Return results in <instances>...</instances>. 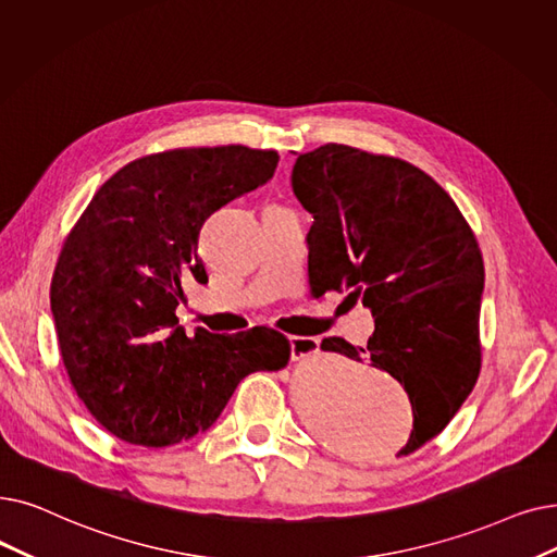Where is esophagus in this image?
Returning <instances> with one entry per match:
<instances>
[{"label": "esophagus", "instance_id": "esophagus-1", "mask_svg": "<svg viewBox=\"0 0 557 557\" xmlns=\"http://www.w3.org/2000/svg\"><path fill=\"white\" fill-rule=\"evenodd\" d=\"M288 348H292V359H302L319 350V338L313 336H288Z\"/></svg>", "mask_w": 557, "mask_h": 557}]
</instances>
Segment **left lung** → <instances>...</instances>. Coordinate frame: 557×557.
Listing matches in <instances>:
<instances>
[{"label":"left lung","mask_w":557,"mask_h":557,"mask_svg":"<svg viewBox=\"0 0 557 557\" xmlns=\"http://www.w3.org/2000/svg\"><path fill=\"white\" fill-rule=\"evenodd\" d=\"M292 186L313 219L311 294L346 292L375 319L367 348L342 336L321 348L400 382L414 428L398 457L414 453L448 425L480 373L478 240L448 193L394 157L325 143L296 159Z\"/></svg>","instance_id":"left-lung-1"}]
</instances>
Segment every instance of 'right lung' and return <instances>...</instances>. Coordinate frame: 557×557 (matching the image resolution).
Returning <instances> with one entry per match:
<instances>
[{
    "label": "right lung",
    "mask_w": 557,
    "mask_h": 557,
    "mask_svg": "<svg viewBox=\"0 0 557 557\" xmlns=\"http://www.w3.org/2000/svg\"><path fill=\"white\" fill-rule=\"evenodd\" d=\"M275 150L244 145L136 159L95 193L52 277V313L77 396L117 440L173 446L209 430L238 382L286 367L271 327L188 336L184 280L205 284V221L275 175Z\"/></svg>",
    "instance_id": "1"
}]
</instances>
